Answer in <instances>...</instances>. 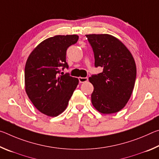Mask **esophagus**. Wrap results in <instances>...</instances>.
Returning a JSON list of instances; mask_svg holds the SVG:
<instances>
[{"mask_svg":"<svg viewBox=\"0 0 159 159\" xmlns=\"http://www.w3.org/2000/svg\"><path fill=\"white\" fill-rule=\"evenodd\" d=\"M79 80L80 83H85V82H87L88 80V77H79Z\"/></svg>","mask_w":159,"mask_h":159,"instance_id":"obj_1","label":"esophagus"}]
</instances>
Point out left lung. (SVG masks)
<instances>
[{"mask_svg":"<svg viewBox=\"0 0 159 159\" xmlns=\"http://www.w3.org/2000/svg\"><path fill=\"white\" fill-rule=\"evenodd\" d=\"M93 48L95 66L102 73L94 74L89 81L94 86L91 95L93 107L102 114L121 110L133 93L136 79V65L127 48L109 34L85 35Z\"/></svg>","mask_w":159,"mask_h":159,"instance_id":"obj_1","label":"left lung"}]
</instances>
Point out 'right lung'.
Returning <instances> with one entry per match:
<instances>
[{"mask_svg":"<svg viewBox=\"0 0 159 159\" xmlns=\"http://www.w3.org/2000/svg\"><path fill=\"white\" fill-rule=\"evenodd\" d=\"M78 40L77 35H58L45 39L32 51L26 62V93L35 107L49 116H57L66 109L79 84L76 78L61 73L69 68L67 49Z\"/></svg>","mask_w":159,"mask_h":159,"instance_id":"right-lung-1","label":"right lung"}]
</instances>
